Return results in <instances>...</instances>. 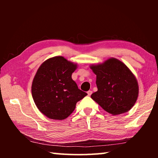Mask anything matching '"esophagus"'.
Listing matches in <instances>:
<instances>
[{"label":"esophagus","mask_w":158,"mask_h":158,"mask_svg":"<svg viewBox=\"0 0 158 158\" xmlns=\"http://www.w3.org/2000/svg\"><path fill=\"white\" fill-rule=\"evenodd\" d=\"M87 93H88V95L90 96V95H91L92 93H93V91H92V90H89V91L87 92Z\"/></svg>","instance_id":"esophagus-1"}]
</instances>
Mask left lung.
<instances>
[{"mask_svg": "<svg viewBox=\"0 0 158 158\" xmlns=\"http://www.w3.org/2000/svg\"><path fill=\"white\" fill-rule=\"evenodd\" d=\"M90 68L96 75L98 91L91 98L104 110L112 115L130 111L138 98L139 85L127 66L115 58L102 63L91 64Z\"/></svg>", "mask_w": 158, "mask_h": 158, "instance_id": "left-lung-1", "label": "left lung"}]
</instances>
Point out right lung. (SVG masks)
I'll return each instance as SVG.
<instances>
[{
  "mask_svg": "<svg viewBox=\"0 0 158 158\" xmlns=\"http://www.w3.org/2000/svg\"><path fill=\"white\" fill-rule=\"evenodd\" d=\"M77 68V63L54 56L37 69L32 83V96L39 111L49 118L65 119L74 111L77 102L87 95L72 79Z\"/></svg>",
  "mask_w": 158,
  "mask_h": 158,
  "instance_id": "right-lung-1",
  "label": "right lung"
}]
</instances>
